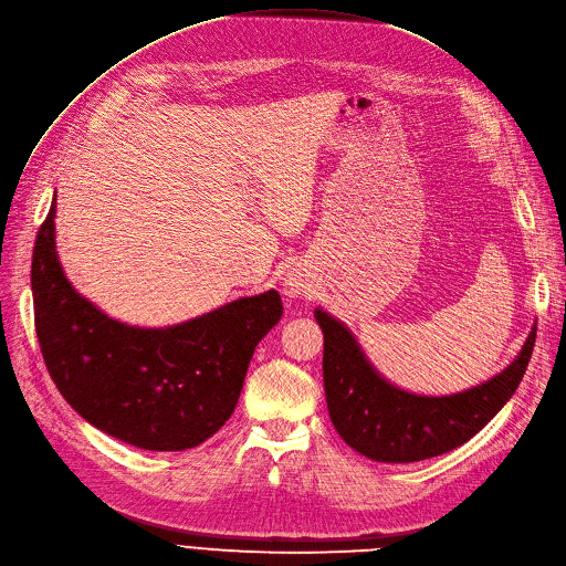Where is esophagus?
I'll return each mask as SVG.
<instances>
[{
    "label": "esophagus",
    "instance_id": "obj_1",
    "mask_svg": "<svg viewBox=\"0 0 566 566\" xmlns=\"http://www.w3.org/2000/svg\"><path fill=\"white\" fill-rule=\"evenodd\" d=\"M289 293L293 296V293H298V284H289Z\"/></svg>",
    "mask_w": 566,
    "mask_h": 566
}]
</instances>
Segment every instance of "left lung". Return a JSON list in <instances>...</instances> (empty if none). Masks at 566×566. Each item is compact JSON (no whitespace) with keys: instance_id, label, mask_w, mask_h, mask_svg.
<instances>
[{"instance_id":"8db88e82","label":"left lung","mask_w":566,"mask_h":566,"mask_svg":"<svg viewBox=\"0 0 566 566\" xmlns=\"http://www.w3.org/2000/svg\"><path fill=\"white\" fill-rule=\"evenodd\" d=\"M324 331V386L339 437L377 462H416L462 447L509 402L532 358L536 326L504 373L444 398L405 392L381 379L352 333L316 310Z\"/></svg>"}]
</instances>
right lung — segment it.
<instances>
[{
  "instance_id": "obj_1",
  "label": "right lung",
  "mask_w": 566,
  "mask_h": 566,
  "mask_svg": "<svg viewBox=\"0 0 566 566\" xmlns=\"http://www.w3.org/2000/svg\"><path fill=\"white\" fill-rule=\"evenodd\" d=\"M55 208L53 199L32 254L34 326L51 379L87 423L132 447L203 444L231 419L256 344L282 316L280 293L240 298L170 328L119 324L64 277Z\"/></svg>"
}]
</instances>
